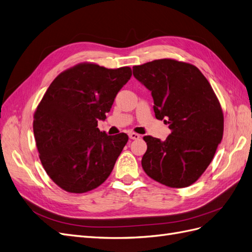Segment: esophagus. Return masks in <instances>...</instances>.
Instances as JSON below:
<instances>
[{
  "mask_svg": "<svg viewBox=\"0 0 252 252\" xmlns=\"http://www.w3.org/2000/svg\"><path fill=\"white\" fill-rule=\"evenodd\" d=\"M129 138L132 140H138V139H140V134L135 133V132H129Z\"/></svg>",
  "mask_w": 252,
  "mask_h": 252,
  "instance_id": "obj_1",
  "label": "esophagus"
}]
</instances>
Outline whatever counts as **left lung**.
<instances>
[{"instance_id":"1","label":"left lung","mask_w":252,"mask_h":252,"mask_svg":"<svg viewBox=\"0 0 252 252\" xmlns=\"http://www.w3.org/2000/svg\"><path fill=\"white\" fill-rule=\"evenodd\" d=\"M132 70L151 91L156 118L171 130L165 141L144 136L143 169L163 185L188 187L209 166L223 138L224 116L215 91L199 68L173 59L155 60Z\"/></svg>"}]
</instances>
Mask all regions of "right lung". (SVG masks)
Masks as SVG:
<instances>
[{"label": "right lung", "mask_w": 252, "mask_h": 252, "mask_svg": "<svg viewBox=\"0 0 252 252\" xmlns=\"http://www.w3.org/2000/svg\"><path fill=\"white\" fill-rule=\"evenodd\" d=\"M131 74L130 67L80 63L61 72L37 105L33 133L41 163L65 191H90L111 173L128 135H107L97 121L106 119Z\"/></svg>", "instance_id": "1"}]
</instances>
